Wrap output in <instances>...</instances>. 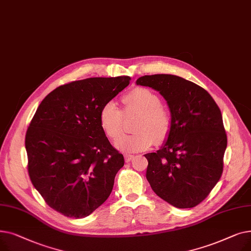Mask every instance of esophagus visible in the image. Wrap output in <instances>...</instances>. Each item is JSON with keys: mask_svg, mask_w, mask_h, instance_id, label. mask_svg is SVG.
Here are the masks:
<instances>
[{"mask_svg": "<svg viewBox=\"0 0 251 251\" xmlns=\"http://www.w3.org/2000/svg\"><path fill=\"white\" fill-rule=\"evenodd\" d=\"M133 157H134L133 154H128V153L124 154V159H125V162H126V163H129L130 161H132Z\"/></svg>", "mask_w": 251, "mask_h": 251, "instance_id": "1", "label": "esophagus"}]
</instances>
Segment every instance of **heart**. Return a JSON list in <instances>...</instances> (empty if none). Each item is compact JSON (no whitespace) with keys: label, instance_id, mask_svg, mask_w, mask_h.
<instances>
[{"label":"heart","instance_id":"obj_1","mask_svg":"<svg viewBox=\"0 0 251 251\" xmlns=\"http://www.w3.org/2000/svg\"><path fill=\"white\" fill-rule=\"evenodd\" d=\"M126 116L138 114L135 125L137 133L119 138L123 132L124 115L114 101L104 103L100 112V124L103 132L115 141V147L125 152H137L149 150L155 142L161 143L168 137L172 119L162 108V100L149 88L138 87L123 98Z\"/></svg>","mask_w":251,"mask_h":251}]
</instances>
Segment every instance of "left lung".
I'll use <instances>...</instances> for the list:
<instances>
[{
  "instance_id": "8db88e82",
  "label": "left lung",
  "mask_w": 251,
  "mask_h": 251,
  "mask_svg": "<svg viewBox=\"0 0 251 251\" xmlns=\"http://www.w3.org/2000/svg\"><path fill=\"white\" fill-rule=\"evenodd\" d=\"M136 84L159 91L172 119L162 148L144 154L150 185L175 207H194L212 191L223 172L227 135L222 113L205 89L182 77L144 75Z\"/></svg>"
}]
</instances>
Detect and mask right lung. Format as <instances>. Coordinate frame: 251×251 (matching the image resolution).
<instances>
[{"mask_svg":"<svg viewBox=\"0 0 251 251\" xmlns=\"http://www.w3.org/2000/svg\"><path fill=\"white\" fill-rule=\"evenodd\" d=\"M130 79L73 81L50 92L38 105L25 135L28 174L35 189L58 213L82 219L110 196L124 157L105 136L100 112Z\"/></svg>","mask_w":251,"mask_h":251,"instance_id":"obj_1","label":"right lung"}]
</instances>
